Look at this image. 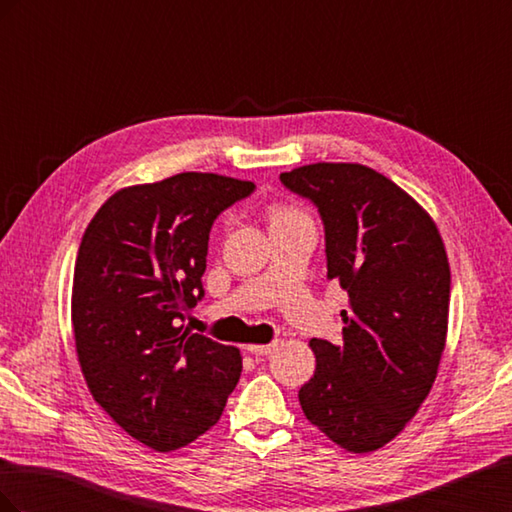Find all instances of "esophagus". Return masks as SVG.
<instances>
[{
  "mask_svg": "<svg viewBox=\"0 0 512 512\" xmlns=\"http://www.w3.org/2000/svg\"><path fill=\"white\" fill-rule=\"evenodd\" d=\"M245 348H247V352H252L256 356H267V354H271L277 348V342H273V344H250V346H245Z\"/></svg>",
  "mask_w": 512,
  "mask_h": 512,
  "instance_id": "34e87169",
  "label": "esophagus"
}]
</instances>
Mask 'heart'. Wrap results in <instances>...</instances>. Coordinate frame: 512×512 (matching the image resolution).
Returning a JSON list of instances; mask_svg holds the SVG:
<instances>
[{
    "mask_svg": "<svg viewBox=\"0 0 512 512\" xmlns=\"http://www.w3.org/2000/svg\"><path fill=\"white\" fill-rule=\"evenodd\" d=\"M269 226H273V224H280V222H286V220H290V218H297V215H303V213H299L297 209H292V207H284V205H273V207H269Z\"/></svg>",
    "mask_w": 512,
    "mask_h": 512,
    "instance_id": "obj_1",
    "label": "heart"
}]
</instances>
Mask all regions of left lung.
I'll list each match as a JSON object with an SVG mask.
<instances>
[{"label":"left lung","mask_w":512,"mask_h":512,"mask_svg":"<svg viewBox=\"0 0 512 512\" xmlns=\"http://www.w3.org/2000/svg\"><path fill=\"white\" fill-rule=\"evenodd\" d=\"M324 226L327 277L350 297L344 342L314 337L316 371L299 391L307 421L352 453L391 442L421 408L446 342L451 269L427 211L363 164L282 173Z\"/></svg>","instance_id":"left-lung-1"}]
</instances>
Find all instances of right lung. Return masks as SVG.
<instances>
[{
	"instance_id": "add662e5",
	"label": "right lung",
	"mask_w": 512,
	"mask_h": 512,
	"mask_svg": "<svg viewBox=\"0 0 512 512\" xmlns=\"http://www.w3.org/2000/svg\"><path fill=\"white\" fill-rule=\"evenodd\" d=\"M252 181L181 173L115 192L89 222L72 284L76 354L91 395L153 451L220 421L241 376L235 346L183 331L205 297L209 232Z\"/></svg>"
}]
</instances>
